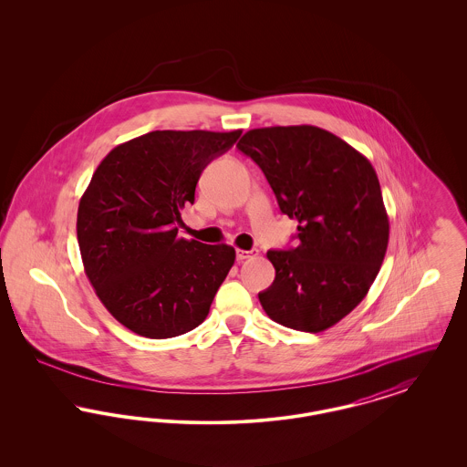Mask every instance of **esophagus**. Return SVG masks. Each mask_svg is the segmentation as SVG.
<instances>
[{
    "label": "esophagus",
    "mask_w": 467,
    "mask_h": 467,
    "mask_svg": "<svg viewBox=\"0 0 467 467\" xmlns=\"http://www.w3.org/2000/svg\"><path fill=\"white\" fill-rule=\"evenodd\" d=\"M257 255V250H242L238 248L236 250V259L242 263L244 259H250V257H255Z\"/></svg>",
    "instance_id": "34e87169"
}]
</instances>
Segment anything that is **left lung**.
Masks as SVG:
<instances>
[{"label":"left lung","mask_w":467,"mask_h":467,"mask_svg":"<svg viewBox=\"0 0 467 467\" xmlns=\"http://www.w3.org/2000/svg\"><path fill=\"white\" fill-rule=\"evenodd\" d=\"M263 170L299 244L269 250L275 266L259 301L271 320L320 333L366 297L389 244V217L371 162L315 126L252 130L236 145Z\"/></svg>","instance_id":"left-lung-1"}]
</instances>
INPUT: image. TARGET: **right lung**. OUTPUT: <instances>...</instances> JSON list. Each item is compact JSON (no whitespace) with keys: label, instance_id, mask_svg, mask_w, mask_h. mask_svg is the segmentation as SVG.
<instances>
[{"label":"right lung","instance_id":"obj_1","mask_svg":"<svg viewBox=\"0 0 467 467\" xmlns=\"http://www.w3.org/2000/svg\"><path fill=\"white\" fill-rule=\"evenodd\" d=\"M242 130L152 131L117 145L90 178L77 238L96 296L130 331L164 339L206 318L236 252L178 238L201 171Z\"/></svg>","mask_w":467,"mask_h":467}]
</instances>
